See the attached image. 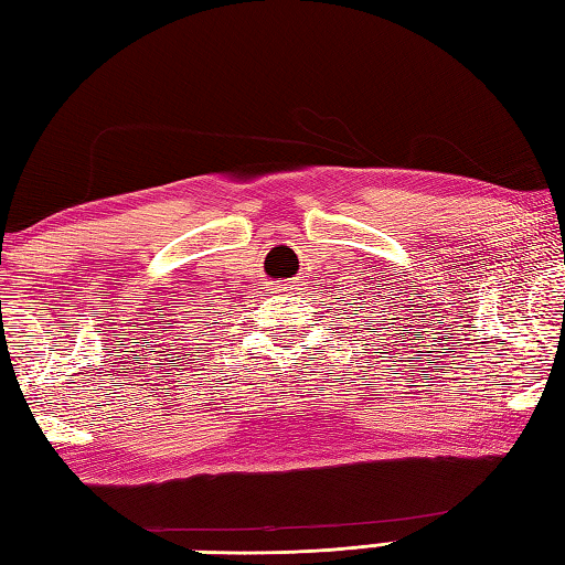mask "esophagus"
<instances>
[{
    "label": "esophagus",
    "mask_w": 565,
    "mask_h": 565,
    "mask_svg": "<svg viewBox=\"0 0 565 565\" xmlns=\"http://www.w3.org/2000/svg\"><path fill=\"white\" fill-rule=\"evenodd\" d=\"M296 286H299V281H286V284H279V291H291Z\"/></svg>",
    "instance_id": "obj_1"
}]
</instances>
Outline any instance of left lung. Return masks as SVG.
<instances>
[{
  "label": "left lung",
  "mask_w": 565,
  "mask_h": 565,
  "mask_svg": "<svg viewBox=\"0 0 565 565\" xmlns=\"http://www.w3.org/2000/svg\"><path fill=\"white\" fill-rule=\"evenodd\" d=\"M361 309H363V306H361ZM383 313H385V311H383Z\"/></svg>",
  "instance_id": "8db88e82"
}]
</instances>
